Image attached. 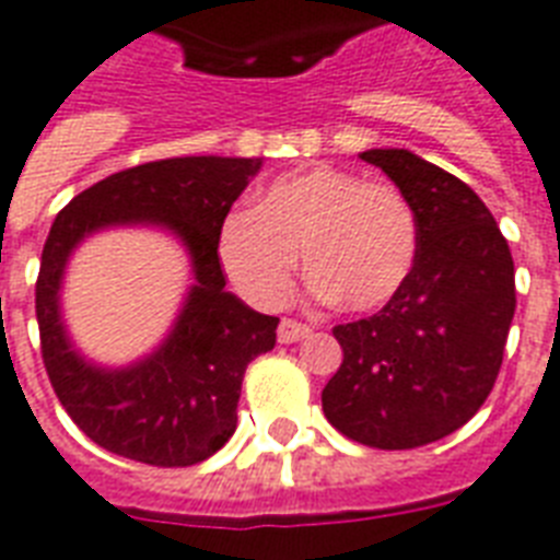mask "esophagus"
Segmentation results:
<instances>
[{"label":"esophagus","mask_w":560,"mask_h":560,"mask_svg":"<svg viewBox=\"0 0 560 560\" xmlns=\"http://www.w3.org/2000/svg\"><path fill=\"white\" fill-rule=\"evenodd\" d=\"M311 335V326L308 323H299V319H290L284 317L279 323V343H296L302 337Z\"/></svg>","instance_id":"obj_1"}]
</instances>
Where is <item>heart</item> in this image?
Returning a JSON list of instances; mask_svg holds the SVG:
<instances>
[{
    "label": "heart",
    "instance_id": "heart-1",
    "mask_svg": "<svg viewBox=\"0 0 560 560\" xmlns=\"http://www.w3.org/2000/svg\"><path fill=\"white\" fill-rule=\"evenodd\" d=\"M217 255L234 288L276 308L296 279V255L317 296L375 311L402 290L417 261V220L396 187L340 166L276 178L255 211L225 217Z\"/></svg>",
    "mask_w": 560,
    "mask_h": 560
}]
</instances>
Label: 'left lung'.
<instances>
[{"instance_id":"8db88e82","label":"left lung","mask_w":560,"mask_h":560,"mask_svg":"<svg viewBox=\"0 0 560 560\" xmlns=\"http://www.w3.org/2000/svg\"><path fill=\"white\" fill-rule=\"evenodd\" d=\"M361 158L411 205L417 261L378 314L335 326L343 364L323 390V411L349 441L413 450L458 432L493 390L517 308L514 258L460 178L408 149Z\"/></svg>"}]
</instances>
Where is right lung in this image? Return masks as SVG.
I'll use <instances>...</instances> for the list:
<instances>
[{
  "label": "right lung",
  "instance_id": "obj_1",
  "mask_svg": "<svg viewBox=\"0 0 560 560\" xmlns=\"http://www.w3.org/2000/svg\"><path fill=\"white\" fill-rule=\"evenodd\" d=\"M261 158L190 155L131 166L81 190L46 237L34 308L40 352L63 411L102 450L152 467H194L237 429L249 361L276 347L279 317L225 290L220 225ZM110 224H161L191 255L195 284L177 326L152 357L108 371L81 359L60 319V281L71 249Z\"/></svg>",
  "mask_w": 560,
  "mask_h": 560
}]
</instances>
